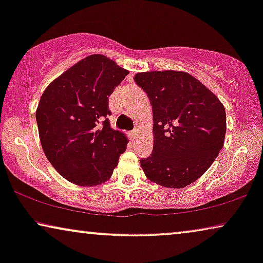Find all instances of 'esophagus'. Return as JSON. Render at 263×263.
Segmentation results:
<instances>
[{"label": "esophagus", "instance_id": "1", "mask_svg": "<svg viewBox=\"0 0 263 263\" xmlns=\"http://www.w3.org/2000/svg\"><path fill=\"white\" fill-rule=\"evenodd\" d=\"M130 136H132V139H133V140H135V139H136V136H138V129H135V130L130 132Z\"/></svg>", "mask_w": 263, "mask_h": 263}]
</instances>
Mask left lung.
I'll return each instance as SVG.
<instances>
[{
    "instance_id": "left-lung-1",
    "label": "left lung",
    "mask_w": 263,
    "mask_h": 263,
    "mask_svg": "<svg viewBox=\"0 0 263 263\" xmlns=\"http://www.w3.org/2000/svg\"><path fill=\"white\" fill-rule=\"evenodd\" d=\"M135 81L153 109V153L140 160L146 177L171 189L192 184L224 146V105L186 71H142Z\"/></svg>"
}]
</instances>
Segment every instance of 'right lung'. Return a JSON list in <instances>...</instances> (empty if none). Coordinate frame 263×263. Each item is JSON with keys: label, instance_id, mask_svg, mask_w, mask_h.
<instances>
[{"label": "right lung", "instance_id": "add662e5", "mask_svg": "<svg viewBox=\"0 0 263 263\" xmlns=\"http://www.w3.org/2000/svg\"><path fill=\"white\" fill-rule=\"evenodd\" d=\"M128 74L114 60L95 53L73 64L43 92L35 111L43 151L73 184L105 183L127 149V135L111 128L106 117L109 97Z\"/></svg>", "mask_w": 263, "mask_h": 263}]
</instances>
